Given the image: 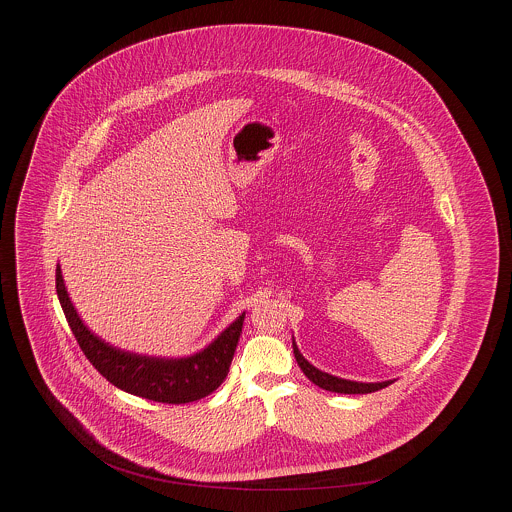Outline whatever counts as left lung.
Here are the masks:
<instances>
[{"instance_id":"8db88e82","label":"left lung","mask_w":512,"mask_h":512,"mask_svg":"<svg viewBox=\"0 0 512 512\" xmlns=\"http://www.w3.org/2000/svg\"><path fill=\"white\" fill-rule=\"evenodd\" d=\"M293 355H295V361L299 368L303 370V374L313 382L317 384L319 388L323 390H329V392H339V394H368V392H376L380 388H386L388 384H392V380H384V382H355V380H345V378H339V376H333L329 372H323L319 368L307 363L303 359V355L299 353L295 341H293Z\"/></svg>"}]
</instances>
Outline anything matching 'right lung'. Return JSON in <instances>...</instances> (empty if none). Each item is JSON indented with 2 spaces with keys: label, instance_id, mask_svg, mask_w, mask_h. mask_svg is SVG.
<instances>
[{
  "label": "right lung",
  "instance_id": "1",
  "mask_svg": "<svg viewBox=\"0 0 512 512\" xmlns=\"http://www.w3.org/2000/svg\"><path fill=\"white\" fill-rule=\"evenodd\" d=\"M57 295L74 339L92 366L116 388L163 404H187L215 392L228 374L244 323L242 313L209 347L191 357H147L112 347L82 323L65 288L61 266H57Z\"/></svg>",
  "mask_w": 512,
  "mask_h": 512
}]
</instances>
